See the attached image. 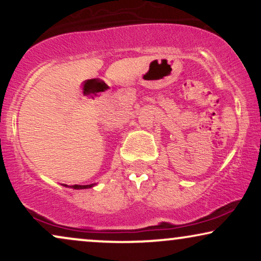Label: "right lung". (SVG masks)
Instances as JSON below:
<instances>
[{"mask_svg":"<svg viewBox=\"0 0 261 261\" xmlns=\"http://www.w3.org/2000/svg\"><path fill=\"white\" fill-rule=\"evenodd\" d=\"M91 187H94V184H90V185H77V184L71 185V188H73V189H88V188H91Z\"/></svg>","mask_w":261,"mask_h":261,"instance_id":"add662e5","label":"right lung"}]
</instances>
